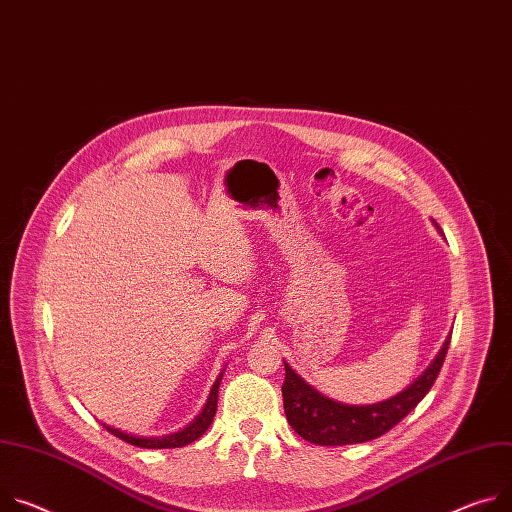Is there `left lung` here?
Instances as JSON below:
<instances>
[{
  "instance_id": "8db88e82",
  "label": "left lung",
  "mask_w": 512,
  "mask_h": 512,
  "mask_svg": "<svg viewBox=\"0 0 512 512\" xmlns=\"http://www.w3.org/2000/svg\"><path fill=\"white\" fill-rule=\"evenodd\" d=\"M449 341L451 337H447L437 359L410 388L386 402L369 406H349L324 398L310 388L288 363H284L286 380L282 396L288 423L302 439L314 445H353L386 435L433 388L443 367Z\"/></svg>"
}]
</instances>
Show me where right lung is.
Listing matches in <instances>:
<instances>
[{
	"label": "right lung",
	"instance_id": "1",
	"mask_svg": "<svg viewBox=\"0 0 512 512\" xmlns=\"http://www.w3.org/2000/svg\"><path fill=\"white\" fill-rule=\"evenodd\" d=\"M218 386H220V378L216 380V384L212 386V392H210V398L202 410V414L196 418V421L185 427L183 431L179 433H173V435H167V437H134V435H126L118 429H112V427H106L108 433H112L114 437L130 443V445H136V447H145V449H173V447H183V445H190L194 443L196 439H200L206 429L212 425V418L216 414V402H218Z\"/></svg>",
	"mask_w": 512,
	"mask_h": 512
}]
</instances>
